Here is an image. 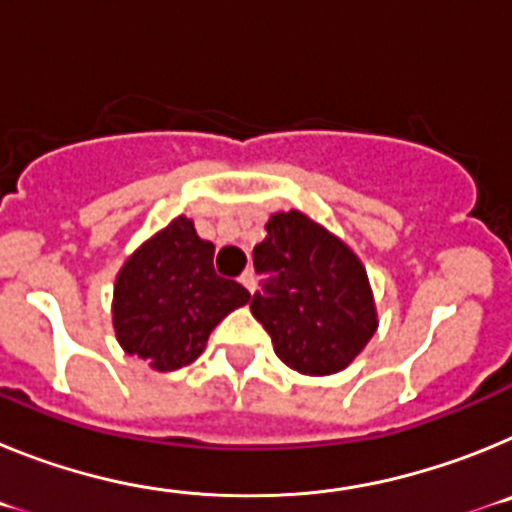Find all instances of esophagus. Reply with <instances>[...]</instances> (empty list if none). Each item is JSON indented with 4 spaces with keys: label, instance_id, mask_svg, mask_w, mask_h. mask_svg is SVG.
<instances>
[{
    "label": "esophagus",
    "instance_id": "1",
    "mask_svg": "<svg viewBox=\"0 0 512 512\" xmlns=\"http://www.w3.org/2000/svg\"><path fill=\"white\" fill-rule=\"evenodd\" d=\"M241 284L253 295V289H256V277H253V271H248V269L243 271V274H241Z\"/></svg>",
    "mask_w": 512,
    "mask_h": 512
}]
</instances>
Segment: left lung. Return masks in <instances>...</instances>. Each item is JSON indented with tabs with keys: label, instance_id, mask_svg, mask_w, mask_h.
<instances>
[{
	"label": "left lung",
	"instance_id": "left-lung-1",
	"mask_svg": "<svg viewBox=\"0 0 512 512\" xmlns=\"http://www.w3.org/2000/svg\"><path fill=\"white\" fill-rule=\"evenodd\" d=\"M251 312L271 336L279 359L300 374L346 369L377 330L366 269L336 235L297 210L277 212L253 248Z\"/></svg>",
	"mask_w": 512,
	"mask_h": 512
}]
</instances>
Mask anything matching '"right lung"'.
<instances>
[{"label":"right lung","instance_id":"right-lung-1","mask_svg":"<svg viewBox=\"0 0 512 512\" xmlns=\"http://www.w3.org/2000/svg\"><path fill=\"white\" fill-rule=\"evenodd\" d=\"M215 246L192 220L176 217L125 261L117 274L112 323L130 356L158 372L192 364L212 328L251 300L248 289L212 266Z\"/></svg>","mask_w":512,"mask_h":512}]
</instances>
